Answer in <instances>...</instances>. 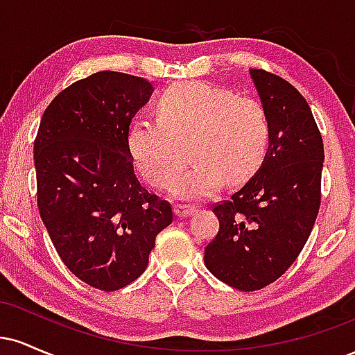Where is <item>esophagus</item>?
I'll return each instance as SVG.
<instances>
[{
    "label": "esophagus",
    "mask_w": 355,
    "mask_h": 355,
    "mask_svg": "<svg viewBox=\"0 0 355 355\" xmlns=\"http://www.w3.org/2000/svg\"><path fill=\"white\" fill-rule=\"evenodd\" d=\"M173 211L177 217H190V215H193L195 211H197V207L182 205V203H178V205L173 207Z\"/></svg>",
    "instance_id": "obj_1"
}]
</instances>
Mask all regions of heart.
Listing matches in <instances>:
<instances>
[{"instance_id":"b5f03b06","label":"heart","mask_w":355,"mask_h":355,"mask_svg":"<svg viewBox=\"0 0 355 355\" xmlns=\"http://www.w3.org/2000/svg\"><path fill=\"white\" fill-rule=\"evenodd\" d=\"M267 110L252 98L202 81L166 88L157 100V118H138L130 126L128 146L137 168L150 185L168 190L188 163L196 162L177 185V197L195 200L222 185H239L255 175L270 146Z\"/></svg>"}]
</instances>
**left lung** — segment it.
Wrapping results in <instances>:
<instances>
[{
	"instance_id": "8db88e82",
	"label": "left lung",
	"mask_w": 355,
	"mask_h": 355,
	"mask_svg": "<svg viewBox=\"0 0 355 355\" xmlns=\"http://www.w3.org/2000/svg\"><path fill=\"white\" fill-rule=\"evenodd\" d=\"M272 137L263 164L229 200L214 205L218 232L205 266L230 287L260 291L295 262L320 207L324 144L311 107L287 80L250 70Z\"/></svg>"
}]
</instances>
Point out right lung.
<instances>
[{"mask_svg": "<svg viewBox=\"0 0 355 355\" xmlns=\"http://www.w3.org/2000/svg\"><path fill=\"white\" fill-rule=\"evenodd\" d=\"M140 76L98 71L44 110L35 138L38 210L60 259L103 292L145 272L172 205L138 182L128 146L132 118L152 96Z\"/></svg>", "mask_w": 355, "mask_h": 355, "instance_id": "add662e5", "label": "right lung"}]
</instances>
